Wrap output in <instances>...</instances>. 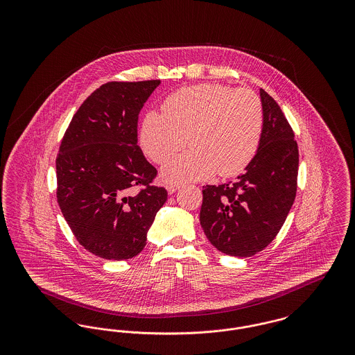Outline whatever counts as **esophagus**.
<instances>
[{
	"instance_id": "1",
	"label": "esophagus",
	"mask_w": 355,
	"mask_h": 355,
	"mask_svg": "<svg viewBox=\"0 0 355 355\" xmlns=\"http://www.w3.org/2000/svg\"><path fill=\"white\" fill-rule=\"evenodd\" d=\"M178 187H180V186L175 185V184H168V185H166V189H168V191H169L170 194H173Z\"/></svg>"
}]
</instances>
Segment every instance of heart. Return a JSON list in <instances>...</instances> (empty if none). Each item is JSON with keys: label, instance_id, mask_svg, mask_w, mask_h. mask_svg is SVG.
<instances>
[{"label": "heart", "instance_id": "heart-1", "mask_svg": "<svg viewBox=\"0 0 355 355\" xmlns=\"http://www.w3.org/2000/svg\"><path fill=\"white\" fill-rule=\"evenodd\" d=\"M263 105L248 87L222 84L182 87L149 112L141 125V145L153 162L162 165L187 144L191 150L164 169L165 180L187 182L234 177L246 169L259 149Z\"/></svg>", "mask_w": 355, "mask_h": 355}]
</instances>
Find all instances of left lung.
I'll return each instance as SVG.
<instances>
[{
  "mask_svg": "<svg viewBox=\"0 0 355 355\" xmlns=\"http://www.w3.org/2000/svg\"><path fill=\"white\" fill-rule=\"evenodd\" d=\"M259 149L236 181L202 186L200 220L222 253L252 257L279 233L297 194L298 145L279 105L263 89Z\"/></svg>",
  "mask_w": 355,
  "mask_h": 355,
  "instance_id": "1",
  "label": "left lung"
}]
</instances>
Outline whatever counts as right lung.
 <instances>
[{"instance_id":"obj_1","label":"right lung","mask_w":355,"mask_h":355,"mask_svg":"<svg viewBox=\"0 0 355 355\" xmlns=\"http://www.w3.org/2000/svg\"><path fill=\"white\" fill-rule=\"evenodd\" d=\"M159 80L106 83L69 123L55 158L57 202L73 234L105 259L133 258L168 200L138 146V116ZM133 187H139L133 192Z\"/></svg>"}]
</instances>
